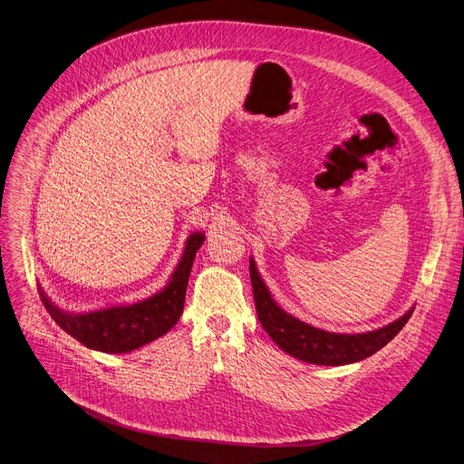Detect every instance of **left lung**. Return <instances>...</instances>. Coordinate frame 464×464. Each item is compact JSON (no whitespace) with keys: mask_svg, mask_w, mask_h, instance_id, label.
Masks as SVG:
<instances>
[{"mask_svg":"<svg viewBox=\"0 0 464 464\" xmlns=\"http://www.w3.org/2000/svg\"><path fill=\"white\" fill-rule=\"evenodd\" d=\"M249 277L251 286H254L257 318L265 331L272 336V341L288 355L313 364L341 366L362 361L382 350L385 344H389L412 314L411 309L394 324L362 334L329 333L316 329L305 322H300L298 318H294L286 314L283 309H279L277 304L272 300L266 285L259 277L256 263L251 259Z\"/></svg>","mask_w":464,"mask_h":464,"instance_id":"obj_1","label":"left lung"}]
</instances>
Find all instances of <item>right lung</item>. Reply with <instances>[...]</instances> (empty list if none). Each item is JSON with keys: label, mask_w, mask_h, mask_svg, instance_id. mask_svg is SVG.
I'll use <instances>...</instances> for the list:
<instances>
[{"label": "right lung", "mask_w": 464, "mask_h": 464, "mask_svg": "<svg viewBox=\"0 0 464 464\" xmlns=\"http://www.w3.org/2000/svg\"><path fill=\"white\" fill-rule=\"evenodd\" d=\"M203 240L205 237L201 233L188 237L183 257L170 283L166 285L162 292L144 302L125 307L102 309L87 314H66L59 311L38 286L40 300L55 324L87 348L105 353L133 352L159 339L178 324L183 313L192 263Z\"/></svg>", "instance_id": "1"}]
</instances>
